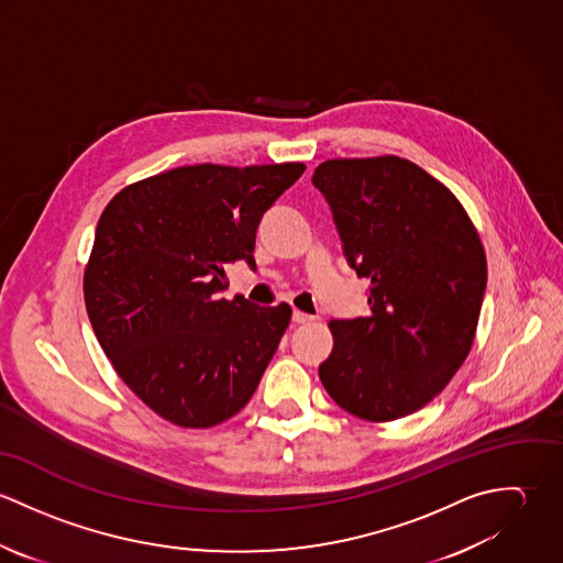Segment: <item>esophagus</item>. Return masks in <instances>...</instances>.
Instances as JSON below:
<instances>
[{
	"instance_id": "esophagus-1",
	"label": "esophagus",
	"mask_w": 563,
	"mask_h": 563,
	"mask_svg": "<svg viewBox=\"0 0 563 563\" xmlns=\"http://www.w3.org/2000/svg\"><path fill=\"white\" fill-rule=\"evenodd\" d=\"M312 319H314V317H310V314H306V312H301V310H295V312H292V321L297 322V324L310 322Z\"/></svg>"
}]
</instances>
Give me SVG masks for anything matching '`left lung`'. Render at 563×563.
Masks as SVG:
<instances>
[{
    "label": "left lung",
    "mask_w": 563,
    "mask_h": 563,
    "mask_svg": "<svg viewBox=\"0 0 563 563\" xmlns=\"http://www.w3.org/2000/svg\"><path fill=\"white\" fill-rule=\"evenodd\" d=\"M371 314L331 321L322 386L344 411L388 422L440 395L471 353L487 262L457 197L399 156L322 162L312 175Z\"/></svg>",
    "instance_id": "1"
}]
</instances>
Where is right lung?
I'll use <instances>...</instances> for the list:
<instances>
[{"label": "right lung", "instance_id": "add662e5", "mask_svg": "<svg viewBox=\"0 0 563 563\" xmlns=\"http://www.w3.org/2000/svg\"><path fill=\"white\" fill-rule=\"evenodd\" d=\"M303 170L179 166L125 186L101 212L86 312L119 377L164 420L214 427L253 397L292 310L223 299L225 264L255 266L264 212Z\"/></svg>", "mask_w": 563, "mask_h": 563}]
</instances>
